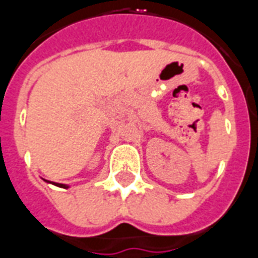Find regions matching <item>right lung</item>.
Wrapping results in <instances>:
<instances>
[{
  "label": "right lung",
  "mask_w": 258,
  "mask_h": 258,
  "mask_svg": "<svg viewBox=\"0 0 258 258\" xmlns=\"http://www.w3.org/2000/svg\"><path fill=\"white\" fill-rule=\"evenodd\" d=\"M44 180H45V179H44ZM45 182H48V183H51L50 180H45ZM52 183H54V182H52ZM54 184H56V186H59V187H65V189H68V187H69L68 184H62V183H54Z\"/></svg>",
  "instance_id": "obj_1"
}]
</instances>
